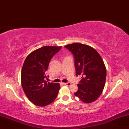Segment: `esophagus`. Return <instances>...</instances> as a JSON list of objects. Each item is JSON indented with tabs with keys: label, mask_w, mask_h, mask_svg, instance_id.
<instances>
[{
	"label": "esophagus",
	"mask_w": 129,
	"mask_h": 129,
	"mask_svg": "<svg viewBox=\"0 0 129 129\" xmlns=\"http://www.w3.org/2000/svg\"><path fill=\"white\" fill-rule=\"evenodd\" d=\"M63 84H64V85L67 86H70L71 85V83H69V82H68V83H63Z\"/></svg>",
	"instance_id": "34e87169"
}]
</instances>
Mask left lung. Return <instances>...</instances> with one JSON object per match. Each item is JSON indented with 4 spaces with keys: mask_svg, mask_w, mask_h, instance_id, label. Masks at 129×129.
Masks as SVG:
<instances>
[{
    "mask_svg": "<svg viewBox=\"0 0 129 129\" xmlns=\"http://www.w3.org/2000/svg\"><path fill=\"white\" fill-rule=\"evenodd\" d=\"M73 53L76 76H81L74 94L84 103H91L99 97L105 86L107 70L102 58L94 48L81 43L65 46Z\"/></svg>",
    "mask_w": 129,
    "mask_h": 129,
    "instance_id": "1",
    "label": "left lung"
}]
</instances>
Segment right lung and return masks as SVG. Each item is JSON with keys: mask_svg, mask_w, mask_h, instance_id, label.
I'll return each instance as SVG.
<instances>
[{"mask_svg": "<svg viewBox=\"0 0 129 129\" xmlns=\"http://www.w3.org/2000/svg\"><path fill=\"white\" fill-rule=\"evenodd\" d=\"M62 46H43L27 56L21 70V84L32 103L45 107L53 102L60 89L59 84L48 82L46 76L52 58Z\"/></svg>", "mask_w": 129, "mask_h": 129, "instance_id": "right-lung-1", "label": "right lung"}]
</instances>
